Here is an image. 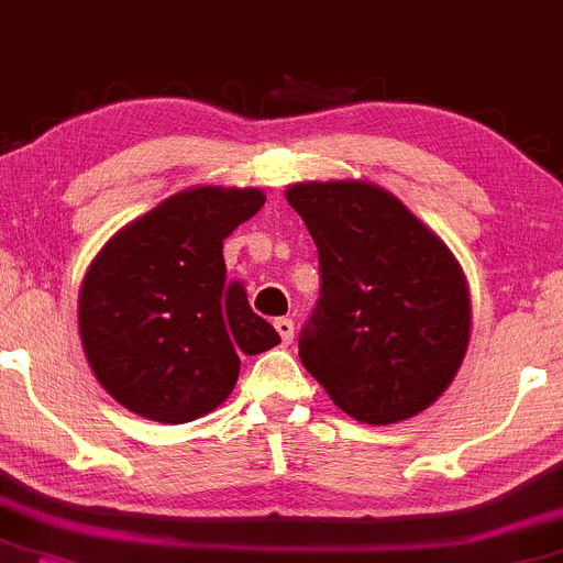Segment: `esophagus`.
<instances>
[{"label": "esophagus", "mask_w": 563, "mask_h": 563, "mask_svg": "<svg viewBox=\"0 0 563 563\" xmlns=\"http://www.w3.org/2000/svg\"><path fill=\"white\" fill-rule=\"evenodd\" d=\"M274 328H276V333L282 335V344H292V339H295V322L289 320V317H279V320L274 322Z\"/></svg>", "instance_id": "34e87169"}]
</instances>
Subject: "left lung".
I'll return each instance as SVG.
<instances>
[{"mask_svg":"<svg viewBox=\"0 0 563 563\" xmlns=\"http://www.w3.org/2000/svg\"><path fill=\"white\" fill-rule=\"evenodd\" d=\"M320 252V300L300 361L341 411L368 426L409 420L455 379L472 300L455 254L368 181L287 189Z\"/></svg>","mask_w":563,"mask_h":563,"instance_id":"left-lung-1","label":"left lung"}]
</instances>
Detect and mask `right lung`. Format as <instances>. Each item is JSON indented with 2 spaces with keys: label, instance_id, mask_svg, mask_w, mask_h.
Segmentation results:
<instances>
[{
  "label": "right lung",
  "instance_id": "obj_1",
  "mask_svg": "<svg viewBox=\"0 0 563 563\" xmlns=\"http://www.w3.org/2000/svg\"><path fill=\"white\" fill-rule=\"evenodd\" d=\"M260 189L195 187L121 228L86 271L78 328L97 382L154 422H189L233 393L243 355L279 344L228 282L222 241L263 208Z\"/></svg>",
  "mask_w": 563,
  "mask_h": 563
}]
</instances>
